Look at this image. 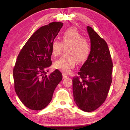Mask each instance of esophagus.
I'll return each mask as SVG.
<instances>
[{"label":"esophagus","instance_id":"34e87169","mask_svg":"<svg viewBox=\"0 0 130 130\" xmlns=\"http://www.w3.org/2000/svg\"><path fill=\"white\" fill-rule=\"evenodd\" d=\"M67 75L65 73H63L62 74V77H63V79H65L66 78H67Z\"/></svg>","mask_w":130,"mask_h":130}]
</instances>
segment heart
<instances>
[{
  "mask_svg": "<svg viewBox=\"0 0 130 130\" xmlns=\"http://www.w3.org/2000/svg\"><path fill=\"white\" fill-rule=\"evenodd\" d=\"M63 47L65 53L54 63V67L62 72L69 73L75 67L76 61L83 62L89 56L90 45L86 38L75 28H71L62 33L61 42L54 40L51 43V53L54 57H57L61 53Z\"/></svg>",
  "mask_w": 130,
  "mask_h": 130,
  "instance_id": "b5f03b06",
  "label": "heart"
}]
</instances>
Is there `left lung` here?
<instances>
[{
	"mask_svg": "<svg viewBox=\"0 0 130 130\" xmlns=\"http://www.w3.org/2000/svg\"><path fill=\"white\" fill-rule=\"evenodd\" d=\"M90 40V52L73 79L74 100L82 111L96 109L106 101L112 83L113 63L106 41L87 26Z\"/></svg>",
	"mask_w": 130,
	"mask_h": 130,
	"instance_id": "8db88e82",
	"label": "left lung"
}]
</instances>
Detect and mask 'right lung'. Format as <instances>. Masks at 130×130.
<instances>
[{
	"mask_svg": "<svg viewBox=\"0 0 130 130\" xmlns=\"http://www.w3.org/2000/svg\"><path fill=\"white\" fill-rule=\"evenodd\" d=\"M63 23L54 22L41 27L22 48L13 69L15 91L28 108L41 110L50 103L55 88L62 80L57 69L50 75L46 71L52 64L51 43Z\"/></svg>",
	"mask_w": 130,
	"mask_h": 130,
	"instance_id": "obj_1",
	"label": "right lung"
}]
</instances>
